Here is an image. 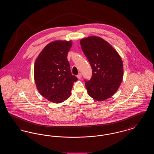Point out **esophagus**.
I'll return each mask as SVG.
<instances>
[{"label":"esophagus","mask_w":154,"mask_h":154,"mask_svg":"<svg viewBox=\"0 0 154 154\" xmlns=\"http://www.w3.org/2000/svg\"><path fill=\"white\" fill-rule=\"evenodd\" d=\"M81 77H82V75H81V74L79 73L78 75H77V77L79 79H80L81 78Z\"/></svg>","instance_id":"esophagus-1"}]
</instances>
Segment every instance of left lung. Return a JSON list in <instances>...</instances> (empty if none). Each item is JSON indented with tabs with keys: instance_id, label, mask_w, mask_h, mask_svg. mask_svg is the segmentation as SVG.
I'll use <instances>...</instances> for the list:
<instances>
[{
	"instance_id": "obj_1",
	"label": "left lung",
	"mask_w": 154,
	"mask_h": 154,
	"mask_svg": "<svg viewBox=\"0 0 154 154\" xmlns=\"http://www.w3.org/2000/svg\"><path fill=\"white\" fill-rule=\"evenodd\" d=\"M81 48L92 69V76L85 82L88 95L97 101L114 95L123 79L122 60L107 42L98 36L81 39Z\"/></svg>"
}]
</instances>
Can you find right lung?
<instances>
[{
  "mask_svg": "<svg viewBox=\"0 0 154 154\" xmlns=\"http://www.w3.org/2000/svg\"><path fill=\"white\" fill-rule=\"evenodd\" d=\"M72 41L56 40L40 52L34 65V79L41 95L54 103L67 100L77 78L70 72L67 59Z\"/></svg>",
  "mask_w": 154,
  "mask_h": 154,
  "instance_id": "add662e5",
  "label": "right lung"
}]
</instances>
